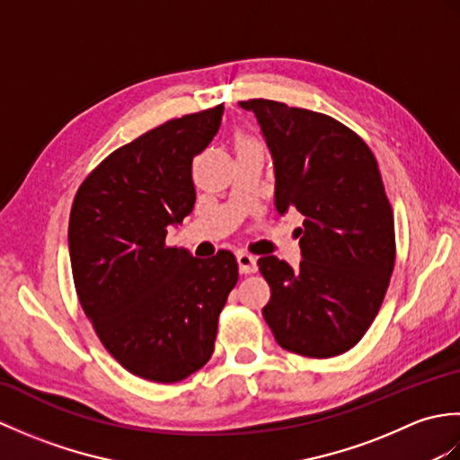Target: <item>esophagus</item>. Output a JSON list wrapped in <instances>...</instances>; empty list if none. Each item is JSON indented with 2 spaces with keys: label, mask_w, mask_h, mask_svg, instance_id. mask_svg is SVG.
I'll list each match as a JSON object with an SVG mask.
<instances>
[{
  "label": "esophagus",
  "mask_w": 460,
  "mask_h": 460,
  "mask_svg": "<svg viewBox=\"0 0 460 460\" xmlns=\"http://www.w3.org/2000/svg\"><path fill=\"white\" fill-rule=\"evenodd\" d=\"M237 265H239V270L243 272V275H251V272H257V259L249 255V252L245 251H239L237 252Z\"/></svg>",
  "instance_id": "34e87169"
}]
</instances>
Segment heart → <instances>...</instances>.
Wrapping results in <instances>:
<instances>
[{"label": "heart", "mask_w": 460, "mask_h": 460, "mask_svg": "<svg viewBox=\"0 0 460 460\" xmlns=\"http://www.w3.org/2000/svg\"><path fill=\"white\" fill-rule=\"evenodd\" d=\"M249 142H252V140H249V138H239L237 146H239V144H249Z\"/></svg>", "instance_id": "b5f03b06"}]
</instances>
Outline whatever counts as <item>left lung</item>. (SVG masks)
I'll return each instance as SVG.
<instances>
[{
	"label": "left lung",
	"instance_id": "obj_1",
	"mask_svg": "<svg viewBox=\"0 0 460 460\" xmlns=\"http://www.w3.org/2000/svg\"><path fill=\"white\" fill-rule=\"evenodd\" d=\"M275 165V208L305 215L302 261L267 255L270 287L262 308L280 348L332 358L354 348L384 302L395 262L394 211L374 154L356 132L326 114L252 99Z\"/></svg>",
	"mask_w": 460,
	"mask_h": 460
}]
</instances>
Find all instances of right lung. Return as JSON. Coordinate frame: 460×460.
Segmentation results:
<instances>
[{"mask_svg":"<svg viewBox=\"0 0 460 460\" xmlns=\"http://www.w3.org/2000/svg\"><path fill=\"white\" fill-rule=\"evenodd\" d=\"M221 116L215 106L142 134L93 170L73 201L68 252L84 314L122 367L158 384L185 379L211 358L239 279L231 251L195 259L165 245L193 209V155Z\"/></svg>","mask_w":460,"mask_h":460,"instance_id":"right-lung-1","label":"right lung"}]
</instances>
